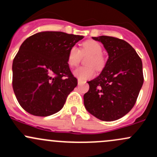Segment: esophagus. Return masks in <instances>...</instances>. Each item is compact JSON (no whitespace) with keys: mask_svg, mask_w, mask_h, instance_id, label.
Here are the masks:
<instances>
[{"mask_svg":"<svg viewBox=\"0 0 157 157\" xmlns=\"http://www.w3.org/2000/svg\"><path fill=\"white\" fill-rule=\"evenodd\" d=\"M84 83V82H83V80H79V79H78V85L81 84V83Z\"/></svg>","mask_w":157,"mask_h":157,"instance_id":"obj_1","label":"esophagus"}]
</instances>
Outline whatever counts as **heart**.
I'll list each match as a JSON object with an SVG mask.
<instances>
[{
  "label": "heart",
  "mask_w": 157,
  "mask_h": 157,
  "mask_svg": "<svg viewBox=\"0 0 157 157\" xmlns=\"http://www.w3.org/2000/svg\"><path fill=\"white\" fill-rule=\"evenodd\" d=\"M102 47L99 42L94 40H87L83 42L79 50L76 46L70 48L67 55V64L70 67H76L81 61L82 56L89 55L86 60L88 66L80 67L74 71V75L79 80H87L94 76L95 69L101 71L105 64V59L102 55Z\"/></svg>",
  "instance_id": "1"
}]
</instances>
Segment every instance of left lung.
<instances>
[{
    "instance_id": "1",
    "label": "left lung",
    "mask_w": 157,
    "mask_h": 157,
    "mask_svg": "<svg viewBox=\"0 0 157 157\" xmlns=\"http://www.w3.org/2000/svg\"><path fill=\"white\" fill-rule=\"evenodd\" d=\"M103 44L109 58L101 74L88 81L85 108L105 121L118 120L134 107L144 83L142 61L130 44L112 36L93 37Z\"/></svg>"
}]
</instances>
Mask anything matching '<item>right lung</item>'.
<instances>
[{"label":"right lung","instance_id":"1","mask_svg":"<svg viewBox=\"0 0 157 157\" xmlns=\"http://www.w3.org/2000/svg\"><path fill=\"white\" fill-rule=\"evenodd\" d=\"M83 38L62 32H41L23 42L13 61L12 84L25 111L45 117L63 108L77 85L67 55Z\"/></svg>","mask_w":157,"mask_h":157}]
</instances>
